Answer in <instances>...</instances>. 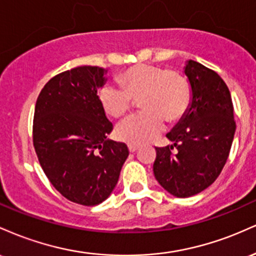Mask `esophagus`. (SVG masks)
I'll return each instance as SVG.
<instances>
[{"label":"esophagus","mask_w":256,"mask_h":256,"mask_svg":"<svg viewBox=\"0 0 256 256\" xmlns=\"http://www.w3.org/2000/svg\"><path fill=\"white\" fill-rule=\"evenodd\" d=\"M138 149V146L136 144H128V150H130V152H134Z\"/></svg>","instance_id":"34e87169"}]
</instances>
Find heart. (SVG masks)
Instances as JSON below:
<instances>
[{"label":"heart","instance_id":"b5f03b06","mask_svg":"<svg viewBox=\"0 0 256 256\" xmlns=\"http://www.w3.org/2000/svg\"><path fill=\"white\" fill-rule=\"evenodd\" d=\"M120 85L104 84L98 100L107 114L120 118L140 100L142 112L128 116L116 128L122 140L142 144L154 140L165 128V122H177L189 110L192 90L180 72L152 64H136L118 77Z\"/></svg>","mask_w":256,"mask_h":256}]
</instances>
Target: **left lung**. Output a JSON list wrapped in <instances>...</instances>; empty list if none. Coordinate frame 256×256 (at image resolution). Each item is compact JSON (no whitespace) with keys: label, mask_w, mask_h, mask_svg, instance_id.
<instances>
[{"label":"left lung","mask_w":256,"mask_h":256,"mask_svg":"<svg viewBox=\"0 0 256 256\" xmlns=\"http://www.w3.org/2000/svg\"><path fill=\"white\" fill-rule=\"evenodd\" d=\"M184 73L192 85L190 108L167 134L172 146L155 148L152 171L164 189L177 198L204 192L224 168L236 131L228 85L213 70L189 60Z\"/></svg>","instance_id":"left-lung-1"}]
</instances>
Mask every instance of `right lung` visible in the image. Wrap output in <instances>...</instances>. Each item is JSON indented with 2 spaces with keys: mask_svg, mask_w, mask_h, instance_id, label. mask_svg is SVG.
Wrapping results in <instances>:
<instances>
[{
  "mask_svg": "<svg viewBox=\"0 0 256 256\" xmlns=\"http://www.w3.org/2000/svg\"><path fill=\"white\" fill-rule=\"evenodd\" d=\"M104 73L98 66L58 73L34 107L32 140L40 167L64 198L83 206L110 195L128 156L125 143L107 140L113 124L98 96Z\"/></svg>",
  "mask_w": 256,
  "mask_h": 256,
  "instance_id": "1",
  "label": "right lung"
}]
</instances>
